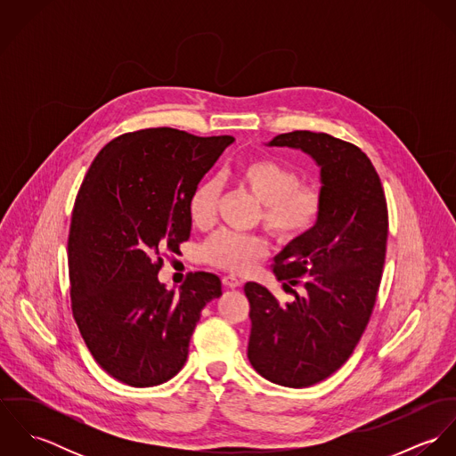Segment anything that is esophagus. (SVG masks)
Returning <instances> with one entry per match:
<instances>
[{
	"label": "esophagus",
	"instance_id": "esophagus-1",
	"mask_svg": "<svg viewBox=\"0 0 456 456\" xmlns=\"http://www.w3.org/2000/svg\"><path fill=\"white\" fill-rule=\"evenodd\" d=\"M223 284H224L226 288L235 289V288H240V286H242V281L237 279L235 275H224V277H223Z\"/></svg>",
	"mask_w": 456,
	"mask_h": 456
}]
</instances>
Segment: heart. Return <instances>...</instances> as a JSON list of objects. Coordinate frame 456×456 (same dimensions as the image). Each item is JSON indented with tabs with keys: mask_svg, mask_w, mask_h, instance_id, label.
<instances>
[{
	"mask_svg": "<svg viewBox=\"0 0 456 456\" xmlns=\"http://www.w3.org/2000/svg\"><path fill=\"white\" fill-rule=\"evenodd\" d=\"M237 181L261 201V221L272 237L293 244L307 237L323 214V193L300 183L297 168L268 158H253L235 172ZM221 186L216 179L200 183L188 198V212L198 228L216 221ZM268 253L266 240L256 233L219 230L200 248V258L232 273H244Z\"/></svg>",
	"mask_w": 456,
	"mask_h": 456,
	"instance_id": "b5f03b06",
	"label": "heart"
}]
</instances>
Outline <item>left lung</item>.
<instances>
[{
	"label": "left lung",
	"mask_w": 456,
	"mask_h": 456,
	"mask_svg": "<svg viewBox=\"0 0 456 456\" xmlns=\"http://www.w3.org/2000/svg\"><path fill=\"white\" fill-rule=\"evenodd\" d=\"M270 145L297 147L316 159L325 205L318 226L275 258L273 273L295 300L281 305L260 284L244 286L248 358L265 379L305 388L338 370L369 325L387 258L388 205L372 161L354 143L297 130Z\"/></svg>",
	"instance_id": "1"
}]
</instances>
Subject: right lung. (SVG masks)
<instances>
[{
  "label": "right lung",
  "mask_w": 456,
  "mask_h": 456,
  "mask_svg": "<svg viewBox=\"0 0 456 456\" xmlns=\"http://www.w3.org/2000/svg\"><path fill=\"white\" fill-rule=\"evenodd\" d=\"M233 142L175 128L131 131L98 152L80 184L68 233L71 313L96 363L125 385L172 379L201 309L221 297L214 273H188L175 293L158 272L190 239L188 198Z\"/></svg>",
  "instance_id": "add662e5"
}]
</instances>
